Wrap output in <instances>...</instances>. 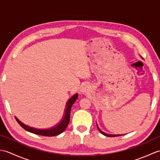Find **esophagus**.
Instances as JSON below:
<instances>
[{"instance_id":"obj_1","label":"esophagus","mask_w":160,"mask_h":160,"mask_svg":"<svg viewBox=\"0 0 160 160\" xmlns=\"http://www.w3.org/2000/svg\"><path fill=\"white\" fill-rule=\"evenodd\" d=\"M89 90V87H88L87 84H84V85L82 87V89H81V92H82V93H86L87 91H88Z\"/></svg>"}]
</instances>
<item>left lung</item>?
<instances>
[{"label": "left lung", "mask_w": 160, "mask_h": 160, "mask_svg": "<svg viewBox=\"0 0 160 160\" xmlns=\"http://www.w3.org/2000/svg\"><path fill=\"white\" fill-rule=\"evenodd\" d=\"M97 127H98V130H99V131L101 132V133L102 134V135H105V136H107V137H116V136H121V135H111V134L105 133V132H102V131L100 130V129L99 128V127H98V125H97Z\"/></svg>", "instance_id": "left-lung-1"}]
</instances>
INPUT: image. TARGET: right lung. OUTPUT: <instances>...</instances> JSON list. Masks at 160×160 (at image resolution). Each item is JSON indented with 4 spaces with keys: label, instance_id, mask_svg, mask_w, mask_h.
Masks as SVG:
<instances>
[{
    "label": "right lung",
    "instance_id": "right-lung-1",
    "mask_svg": "<svg viewBox=\"0 0 160 160\" xmlns=\"http://www.w3.org/2000/svg\"><path fill=\"white\" fill-rule=\"evenodd\" d=\"M78 97V94L76 93L67 101V107L65 108V111H64V115L62 120H61V122L59 124H58L57 125L55 126V127L51 128L38 129V128L30 127L29 126H27L25 124H23L22 122H20L16 117H15V118L16 121L18 122V123L25 130L28 131L30 132H32V133L39 135H43V136H48V137L56 136V135H59L61 133V132H62L67 127L68 124H69V120H70V113H71V107H72L73 103L77 100Z\"/></svg>",
    "mask_w": 160,
    "mask_h": 160
}]
</instances>
